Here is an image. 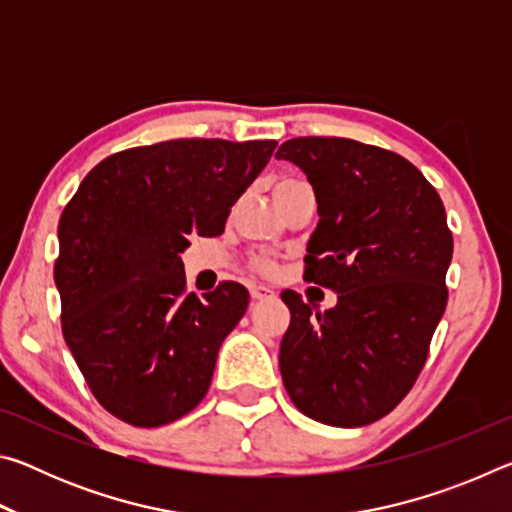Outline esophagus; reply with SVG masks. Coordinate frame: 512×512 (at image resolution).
Listing matches in <instances>:
<instances>
[{
	"mask_svg": "<svg viewBox=\"0 0 512 512\" xmlns=\"http://www.w3.org/2000/svg\"><path fill=\"white\" fill-rule=\"evenodd\" d=\"M250 296H253V300H268V298H275V291L262 287V284H255V287L250 289Z\"/></svg>",
	"mask_w": 512,
	"mask_h": 512,
	"instance_id": "1",
	"label": "esophagus"
}]
</instances>
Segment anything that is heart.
Returning a JSON list of instances; mask_svg holds the SVG:
<instances>
[{
	"mask_svg": "<svg viewBox=\"0 0 512 512\" xmlns=\"http://www.w3.org/2000/svg\"><path fill=\"white\" fill-rule=\"evenodd\" d=\"M296 185H300V180H291V178L277 180V183L273 185V194H282V192H287V189L296 187ZM257 268H259V271H262V273H271L275 266H273L271 259H259V262H257Z\"/></svg>",
	"mask_w": 512,
	"mask_h": 512,
	"instance_id": "heart-1",
	"label": "heart"
}]
</instances>
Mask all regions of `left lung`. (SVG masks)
<instances>
[{
	"mask_svg": "<svg viewBox=\"0 0 512 512\" xmlns=\"http://www.w3.org/2000/svg\"><path fill=\"white\" fill-rule=\"evenodd\" d=\"M305 173L318 203L305 277L336 291L320 311L282 291L291 323L280 372L311 420L363 427L418 379L447 307L454 241L445 205L409 160L345 137H296L275 153Z\"/></svg>",
	"mask_w": 512,
	"mask_h": 512,
	"instance_id": "1",
	"label": "left lung"
}]
</instances>
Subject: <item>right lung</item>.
<instances>
[{
	"label": "right lung",
	"mask_w": 512,
	"mask_h": 512,
	"mask_svg": "<svg viewBox=\"0 0 512 512\" xmlns=\"http://www.w3.org/2000/svg\"><path fill=\"white\" fill-rule=\"evenodd\" d=\"M275 140H169L99 162L58 221L63 336L103 409L162 427L203 400L248 291L185 293L180 253L216 237Z\"/></svg>",
	"instance_id": "1"
}]
</instances>
